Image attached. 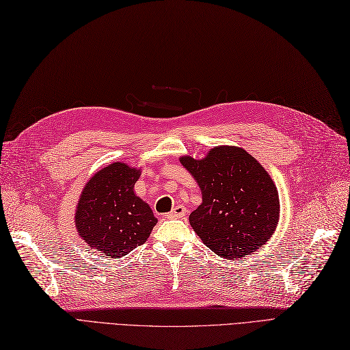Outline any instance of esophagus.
<instances>
[{"label":"esophagus","instance_id":"34e87169","mask_svg":"<svg viewBox=\"0 0 350 350\" xmlns=\"http://www.w3.org/2000/svg\"><path fill=\"white\" fill-rule=\"evenodd\" d=\"M187 216V208L181 204H178L172 208V211H169L166 215L167 219H184Z\"/></svg>","mask_w":350,"mask_h":350}]
</instances>
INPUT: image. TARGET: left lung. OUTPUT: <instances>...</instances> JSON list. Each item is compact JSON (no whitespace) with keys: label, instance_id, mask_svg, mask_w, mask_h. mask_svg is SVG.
I'll return each mask as SVG.
<instances>
[{"label":"left lung","instance_id":"left-lung-1","mask_svg":"<svg viewBox=\"0 0 350 350\" xmlns=\"http://www.w3.org/2000/svg\"><path fill=\"white\" fill-rule=\"evenodd\" d=\"M203 201L189 215L196 234L228 260L256 252L276 230L280 203L273 179L248 152L217 146L206 157H179Z\"/></svg>","mask_w":350,"mask_h":350}]
</instances>
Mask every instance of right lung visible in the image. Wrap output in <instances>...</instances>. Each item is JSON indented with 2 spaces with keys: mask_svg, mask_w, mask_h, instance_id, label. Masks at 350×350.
I'll return each instance as SVG.
<instances>
[{
  "mask_svg": "<svg viewBox=\"0 0 350 350\" xmlns=\"http://www.w3.org/2000/svg\"><path fill=\"white\" fill-rule=\"evenodd\" d=\"M142 169L115 162L94 174L77 203L76 228L90 248L120 258L150 237L157 224L150 206L134 194Z\"/></svg>",
  "mask_w": 350,
  "mask_h": 350,
  "instance_id": "1",
  "label": "right lung"
}]
</instances>
